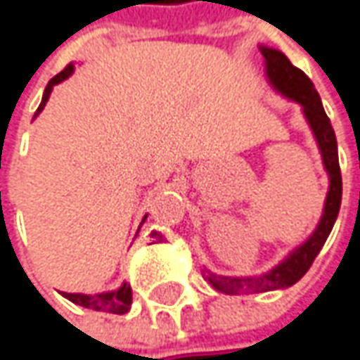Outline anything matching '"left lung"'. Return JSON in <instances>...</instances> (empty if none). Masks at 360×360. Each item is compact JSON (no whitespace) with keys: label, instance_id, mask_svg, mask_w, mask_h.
<instances>
[{"label":"left lung","instance_id":"8db88e82","mask_svg":"<svg viewBox=\"0 0 360 360\" xmlns=\"http://www.w3.org/2000/svg\"><path fill=\"white\" fill-rule=\"evenodd\" d=\"M261 53L264 56L266 77H269L271 85L279 94H283L302 105L307 124L318 140L324 169L330 177V187H328L326 203H324V214L320 218L318 228L314 230V234L275 269H271L261 277H222V275H214L207 271L205 279L218 291L228 293V295H238V293H248V291L261 293V291H273V289H285V287L297 283L306 275L307 269L311 266L314 259L318 257V252L326 243L328 234L332 232V226L338 218L340 200H342V175H340V165H338L336 134L330 124V117L324 112L322 99L314 89V83L309 81V77L302 69L293 67L281 51L261 46Z\"/></svg>","mask_w":360,"mask_h":360}]
</instances>
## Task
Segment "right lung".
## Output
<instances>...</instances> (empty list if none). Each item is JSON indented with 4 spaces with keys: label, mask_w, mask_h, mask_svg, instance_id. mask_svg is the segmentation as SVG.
Segmentation results:
<instances>
[{
    "label": "right lung",
    "mask_w": 360,
    "mask_h": 360,
    "mask_svg": "<svg viewBox=\"0 0 360 360\" xmlns=\"http://www.w3.org/2000/svg\"><path fill=\"white\" fill-rule=\"evenodd\" d=\"M73 73V65H67L63 71L58 75H54L53 79L49 81L46 89H44V96H42V101L36 110V116L44 110L46 101H49V96L53 91L54 85H58L60 81H65L67 77H71ZM146 220V216H144ZM142 220V222H144ZM63 293V291H60ZM69 302H73L77 306L89 307V309H97V311H108V314H126L130 306H132V287L128 283L116 289V291H108V293H97V295H85V293H63Z\"/></svg>",
    "instance_id": "1"
}]
</instances>
